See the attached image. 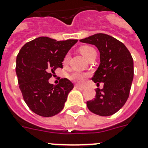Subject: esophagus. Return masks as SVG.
<instances>
[{"mask_svg":"<svg viewBox=\"0 0 148 148\" xmlns=\"http://www.w3.org/2000/svg\"><path fill=\"white\" fill-rule=\"evenodd\" d=\"M75 88L79 90H84V86H80V85H75Z\"/></svg>","mask_w":148,"mask_h":148,"instance_id":"obj_1","label":"esophagus"}]
</instances>
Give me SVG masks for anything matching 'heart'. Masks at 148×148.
I'll use <instances>...</instances> for the list:
<instances>
[{
  "label": "heart",
  "mask_w": 148,
  "mask_h": 148,
  "mask_svg": "<svg viewBox=\"0 0 148 148\" xmlns=\"http://www.w3.org/2000/svg\"><path fill=\"white\" fill-rule=\"evenodd\" d=\"M80 51L82 53V55L88 59L89 57V56L91 55V54L95 52V50L92 47H82L81 49H80ZM68 60H69V55L68 54H66V56H64V64H66L68 61ZM87 77V74H84V73H82V72H79V71H74L73 73L69 75V79L71 81H72L73 82H75V83H79V84H81L82 82H84L85 81V79Z\"/></svg>",
  "instance_id": "heart-1"
}]
</instances>
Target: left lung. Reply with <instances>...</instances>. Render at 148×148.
I'll list each match as a JSON object with an SVG mask.
<instances>
[{"label":"left lung","instance_id":"8db88e82","mask_svg":"<svg viewBox=\"0 0 148 148\" xmlns=\"http://www.w3.org/2000/svg\"><path fill=\"white\" fill-rule=\"evenodd\" d=\"M80 42L94 45L100 53V64L92 80L104 83L95 89L93 100L87 101L90 111L101 116L118 112L126 103L134 79V60L123 43L111 36L97 33Z\"/></svg>","mask_w":148,"mask_h":148}]
</instances>
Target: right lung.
<instances>
[{
  "label": "right lung",
  "mask_w": 148,
  "mask_h": 148,
  "mask_svg": "<svg viewBox=\"0 0 148 148\" xmlns=\"http://www.w3.org/2000/svg\"><path fill=\"white\" fill-rule=\"evenodd\" d=\"M77 39L56 41L41 36L21 47L16 59V74L25 103L36 114L51 117L64 109L74 84L61 78L54 86L49 83L52 73L63 67L62 62Z\"/></svg>",
  "instance_id": "obj_1"
}]
</instances>
